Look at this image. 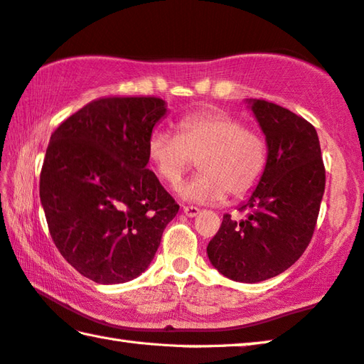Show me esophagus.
<instances>
[{
    "instance_id": "1",
    "label": "esophagus",
    "mask_w": 364,
    "mask_h": 364,
    "mask_svg": "<svg viewBox=\"0 0 364 364\" xmlns=\"http://www.w3.org/2000/svg\"><path fill=\"white\" fill-rule=\"evenodd\" d=\"M199 211H200V208L193 207V205H186V207H183V213L189 216V218L197 216V215H199Z\"/></svg>"
}]
</instances>
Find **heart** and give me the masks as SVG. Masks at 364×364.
I'll return each mask as SVG.
<instances>
[{
  "instance_id": "b5f03b06",
  "label": "heart",
  "mask_w": 364,
  "mask_h": 364,
  "mask_svg": "<svg viewBox=\"0 0 364 364\" xmlns=\"http://www.w3.org/2000/svg\"><path fill=\"white\" fill-rule=\"evenodd\" d=\"M156 175L176 186L197 159L200 173L180 186L193 202H221L247 197L261 181L267 165V141L255 127L223 109H199L176 121V135L157 129L146 143Z\"/></svg>"
}]
</instances>
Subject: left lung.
<instances>
[{
    "label": "left lung",
    "instance_id": "1",
    "mask_svg": "<svg viewBox=\"0 0 364 364\" xmlns=\"http://www.w3.org/2000/svg\"><path fill=\"white\" fill-rule=\"evenodd\" d=\"M267 141V165L242 221L223 216L207 247L208 259L228 279L256 283L285 272L312 240L325 193V165L316 130L293 111L250 100Z\"/></svg>",
    "mask_w": 364,
    "mask_h": 364
}]
</instances>
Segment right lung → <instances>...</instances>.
<instances>
[{
	"label": "right lung",
	"mask_w": 364,
	"mask_h": 364,
	"mask_svg": "<svg viewBox=\"0 0 364 364\" xmlns=\"http://www.w3.org/2000/svg\"><path fill=\"white\" fill-rule=\"evenodd\" d=\"M165 111L159 97H102L50 135L39 176L46 221L60 255L97 283L144 272L180 210L146 168Z\"/></svg>",
	"instance_id": "add662e5"
}]
</instances>
